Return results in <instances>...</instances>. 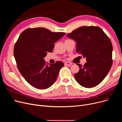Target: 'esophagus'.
Returning a JSON list of instances; mask_svg holds the SVG:
<instances>
[{
  "mask_svg": "<svg viewBox=\"0 0 122 122\" xmlns=\"http://www.w3.org/2000/svg\"><path fill=\"white\" fill-rule=\"evenodd\" d=\"M65 66H71L72 65V63H70V62H66L65 63Z\"/></svg>",
  "mask_w": 122,
  "mask_h": 122,
  "instance_id": "1",
  "label": "esophagus"
}]
</instances>
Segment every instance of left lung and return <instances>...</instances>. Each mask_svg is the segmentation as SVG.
Listing matches in <instances>:
<instances>
[{
	"label": "left lung",
	"instance_id": "obj_1",
	"mask_svg": "<svg viewBox=\"0 0 122 122\" xmlns=\"http://www.w3.org/2000/svg\"><path fill=\"white\" fill-rule=\"evenodd\" d=\"M67 36L76 42V51L87 62L79 66L75 78L83 87L98 85L109 72L113 63V46L109 38L98 27L82 26L68 34Z\"/></svg>",
	"mask_w": 122,
	"mask_h": 122
}]
</instances>
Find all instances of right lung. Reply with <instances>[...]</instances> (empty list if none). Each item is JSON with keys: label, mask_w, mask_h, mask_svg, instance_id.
Wrapping results in <instances>:
<instances>
[{"label": "right lung", "mask_w": 122, "mask_h": 122, "mask_svg": "<svg viewBox=\"0 0 122 122\" xmlns=\"http://www.w3.org/2000/svg\"><path fill=\"white\" fill-rule=\"evenodd\" d=\"M65 33H54L43 28H29L19 36L14 48L19 71L30 85L38 89L49 88L55 82L64 63L47 65L44 58L52 52L54 42Z\"/></svg>", "instance_id": "add662e5"}]
</instances>
